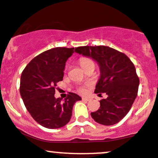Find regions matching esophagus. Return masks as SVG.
I'll use <instances>...</instances> for the list:
<instances>
[{"label":"esophagus","mask_w":158,"mask_h":158,"mask_svg":"<svg viewBox=\"0 0 158 158\" xmlns=\"http://www.w3.org/2000/svg\"><path fill=\"white\" fill-rule=\"evenodd\" d=\"M82 100L83 101H90V100H91V98H82Z\"/></svg>","instance_id":"obj_1"}]
</instances>
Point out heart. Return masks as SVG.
I'll list each match as a JSON object with an SVG mask.
<instances>
[{
  "label": "heart",
  "mask_w": 158,
  "mask_h": 158,
  "mask_svg": "<svg viewBox=\"0 0 158 158\" xmlns=\"http://www.w3.org/2000/svg\"><path fill=\"white\" fill-rule=\"evenodd\" d=\"M79 63H80L81 67H82L83 69H85V67H87L90 65H94V63L93 60L87 58H80V60H79ZM87 85H89V84H88ZM86 91H87V89H86V86H82V87L79 88V91L82 94L85 93Z\"/></svg>",
  "instance_id": "b5f03b06"
}]
</instances>
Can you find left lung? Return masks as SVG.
<instances>
[{"mask_svg":"<svg viewBox=\"0 0 158 158\" xmlns=\"http://www.w3.org/2000/svg\"><path fill=\"white\" fill-rule=\"evenodd\" d=\"M75 52L98 62L100 76L94 93H106L92 118L103 125L117 124L128 113L137 96L139 79L133 62L125 54L109 46H80Z\"/></svg>","mask_w":158,"mask_h":158,"instance_id":"8db88e82","label":"left lung"}]
</instances>
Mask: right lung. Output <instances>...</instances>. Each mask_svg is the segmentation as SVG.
<instances>
[{
  "instance_id": "add662e5",
  "label": "right lung",
  "mask_w": 158,
  "mask_h": 158,
  "mask_svg": "<svg viewBox=\"0 0 158 158\" xmlns=\"http://www.w3.org/2000/svg\"><path fill=\"white\" fill-rule=\"evenodd\" d=\"M74 48L56 47L32 59L22 71L20 94L26 109L38 124L48 129L65 126L72 116L74 103L82 98L74 93L55 98L57 83L63 80L67 60Z\"/></svg>"
}]
</instances>
